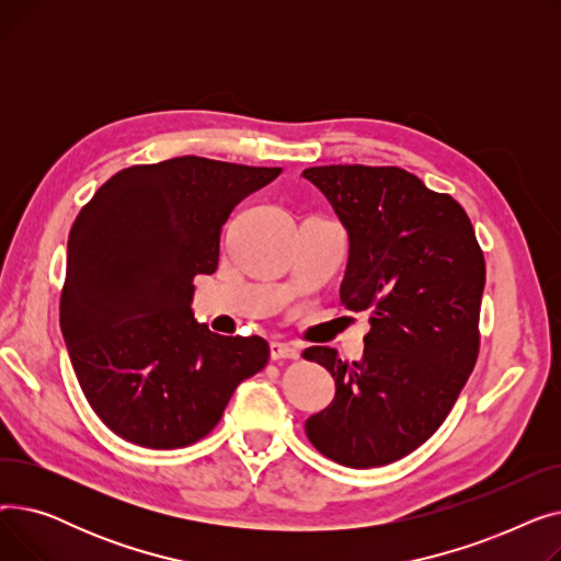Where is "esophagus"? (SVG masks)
Here are the masks:
<instances>
[{"label":"esophagus","instance_id":"obj_1","mask_svg":"<svg viewBox=\"0 0 561 561\" xmlns=\"http://www.w3.org/2000/svg\"><path fill=\"white\" fill-rule=\"evenodd\" d=\"M298 357H300V352L290 343H279V341L271 343V359L273 362H296Z\"/></svg>","mask_w":561,"mask_h":561}]
</instances>
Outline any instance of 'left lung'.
<instances>
[{"label":"left lung","instance_id":"left-lung-1","mask_svg":"<svg viewBox=\"0 0 561 561\" xmlns=\"http://www.w3.org/2000/svg\"><path fill=\"white\" fill-rule=\"evenodd\" d=\"M316 184L350 233L341 302L370 316L359 362L309 347L334 402L305 425L318 453L385 466L414 453L455 407L480 355L484 252L463 206L396 165H316Z\"/></svg>","mask_w":561,"mask_h":561}]
</instances>
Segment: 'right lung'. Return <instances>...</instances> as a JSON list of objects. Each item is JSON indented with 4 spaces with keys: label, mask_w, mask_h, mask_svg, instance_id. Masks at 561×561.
I'll return each instance as SVG.
<instances>
[{
    "label": "right lung",
    "mask_w": 561,
    "mask_h": 561,
    "mask_svg": "<svg viewBox=\"0 0 561 561\" xmlns=\"http://www.w3.org/2000/svg\"><path fill=\"white\" fill-rule=\"evenodd\" d=\"M282 168L176 157L115 172L68 241L61 332L79 387L129 444L172 450L209 434L243 379L265 368L261 336H220L191 313L214 275L236 204Z\"/></svg>",
    "instance_id": "right-lung-1"
}]
</instances>
